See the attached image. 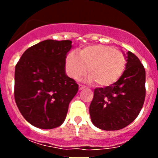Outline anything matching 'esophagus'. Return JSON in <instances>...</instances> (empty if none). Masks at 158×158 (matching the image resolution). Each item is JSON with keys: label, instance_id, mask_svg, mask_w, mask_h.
I'll return each mask as SVG.
<instances>
[{"label": "esophagus", "instance_id": "obj_1", "mask_svg": "<svg viewBox=\"0 0 158 158\" xmlns=\"http://www.w3.org/2000/svg\"><path fill=\"white\" fill-rule=\"evenodd\" d=\"M85 88V86L82 85H79V89H80V90H82V89H84Z\"/></svg>", "mask_w": 158, "mask_h": 158}]
</instances>
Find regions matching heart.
Here are the masks:
<instances>
[{
    "label": "heart",
    "instance_id": "1",
    "mask_svg": "<svg viewBox=\"0 0 158 158\" xmlns=\"http://www.w3.org/2000/svg\"><path fill=\"white\" fill-rule=\"evenodd\" d=\"M125 65L123 53L105 45L88 46L81 50L79 55L72 51L65 58V69L70 77L79 80L89 70L88 81H96L101 87H108L118 81Z\"/></svg>",
    "mask_w": 158,
    "mask_h": 158
}]
</instances>
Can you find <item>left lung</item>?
Here are the masks:
<instances>
[{
  "label": "left lung",
  "instance_id": "left-lung-1",
  "mask_svg": "<svg viewBox=\"0 0 158 158\" xmlns=\"http://www.w3.org/2000/svg\"><path fill=\"white\" fill-rule=\"evenodd\" d=\"M121 77L108 87L96 88L89 106L92 123L104 131H118L139 115L146 97V71L139 58L131 51Z\"/></svg>",
  "mask_w": 158,
  "mask_h": 158
}]
</instances>
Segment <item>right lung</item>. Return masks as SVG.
<instances>
[{"label":"right lung","mask_w":158,"mask_h":158,"mask_svg":"<svg viewBox=\"0 0 158 158\" xmlns=\"http://www.w3.org/2000/svg\"><path fill=\"white\" fill-rule=\"evenodd\" d=\"M70 40H47L29 47L15 69L14 97L23 118L40 129L61 126L78 85L65 74Z\"/></svg>","instance_id":"add662e5"}]
</instances>
